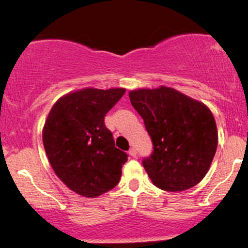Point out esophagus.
Wrapping results in <instances>:
<instances>
[{
  "instance_id": "34e87169",
  "label": "esophagus",
  "mask_w": 248,
  "mask_h": 248,
  "mask_svg": "<svg viewBox=\"0 0 248 248\" xmlns=\"http://www.w3.org/2000/svg\"><path fill=\"white\" fill-rule=\"evenodd\" d=\"M128 153H129V155L132 156V157H136V154H138V153H136L135 148H130L129 152H128Z\"/></svg>"
}]
</instances>
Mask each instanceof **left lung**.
<instances>
[{
  "instance_id": "8db88e82",
  "label": "left lung",
  "mask_w": 248,
  "mask_h": 248,
  "mask_svg": "<svg viewBox=\"0 0 248 248\" xmlns=\"http://www.w3.org/2000/svg\"><path fill=\"white\" fill-rule=\"evenodd\" d=\"M129 99L153 141L152 155L142 161L153 183L171 192L198 184L217 150L218 132L211 110L166 86L130 91Z\"/></svg>"
}]
</instances>
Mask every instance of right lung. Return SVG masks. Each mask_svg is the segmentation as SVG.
Listing matches in <instances>:
<instances>
[{"label": "right lung", "mask_w": 248, "mask_h": 248, "mask_svg": "<svg viewBox=\"0 0 248 248\" xmlns=\"http://www.w3.org/2000/svg\"><path fill=\"white\" fill-rule=\"evenodd\" d=\"M124 88H84L62 96L51 108L43 144L56 175L69 189L94 198L119 183L128 155L115 147L105 115Z\"/></svg>", "instance_id": "right-lung-1"}]
</instances>
